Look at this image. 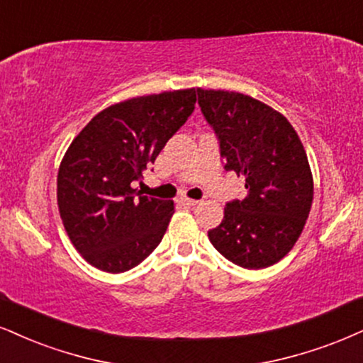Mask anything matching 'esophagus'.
Returning <instances> with one entry per match:
<instances>
[{"label": "esophagus", "instance_id": "1", "mask_svg": "<svg viewBox=\"0 0 363 363\" xmlns=\"http://www.w3.org/2000/svg\"><path fill=\"white\" fill-rule=\"evenodd\" d=\"M180 202H182L183 205H189V207H195V205L200 203L199 200H191V199H182Z\"/></svg>", "mask_w": 363, "mask_h": 363}]
</instances>
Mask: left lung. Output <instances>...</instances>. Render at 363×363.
<instances>
[{"label":"left lung","mask_w":363,"mask_h":363,"mask_svg":"<svg viewBox=\"0 0 363 363\" xmlns=\"http://www.w3.org/2000/svg\"><path fill=\"white\" fill-rule=\"evenodd\" d=\"M199 106L220 143L227 172L245 178L247 196L232 200L208 239L245 269L281 261L305 229L313 174L298 133L283 114L250 96L196 89Z\"/></svg>","instance_id":"8db88e82"}]
</instances>
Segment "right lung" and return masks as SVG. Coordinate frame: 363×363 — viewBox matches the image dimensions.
I'll use <instances>...</instances> for the list:
<instances>
[{
  "mask_svg": "<svg viewBox=\"0 0 363 363\" xmlns=\"http://www.w3.org/2000/svg\"><path fill=\"white\" fill-rule=\"evenodd\" d=\"M195 89L133 97L89 121L64 155L57 203L70 242L97 269L124 272L163 239L169 200L133 189L195 109Z\"/></svg>",
  "mask_w": 363,
  "mask_h": 363,
  "instance_id": "obj_1",
  "label": "right lung"
}]
</instances>
